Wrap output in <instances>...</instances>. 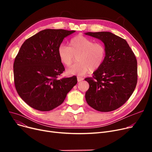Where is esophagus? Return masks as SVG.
<instances>
[{
    "label": "esophagus",
    "instance_id": "esophagus-1",
    "mask_svg": "<svg viewBox=\"0 0 152 152\" xmlns=\"http://www.w3.org/2000/svg\"><path fill=\"white\" fill-rule=\"evenodd\" d=\"M77 81L78 82H81L83 80H84V78L83 77H81V76H77Z\"/></svg>",
    "mask_w": 152,
    "mask_h": 152
}]
</instances>
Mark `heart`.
Masks as SVG:
<instances>
[{"instance_id":"obj_1","label":"heart","mask_w":152,"mask_h":152,"mask_svg":"<svg viewBox=\"0 0 152 152\" xmlns=\"http://www.w3.org/2000/svg\"><path fill=\"white\" fill-rule=\"evenodd\" d=\"M106 48L102 42L79 35L72 38L69 46L60 44L57 50L58 55L64 65L70 66L77 56V63L67 70L70 75L83 76L88 72L99 69L106 58Z\"/></svg>"}]
</instances>
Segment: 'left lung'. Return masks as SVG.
<instances>
[{"label":"left lung","mask_w":152,"mask_h":152,"mask_svg":"<svg viewBox=\"0 0 152 152\" xmlns=\"http://www.w3.org/2000/svg\"><path fill=\"white\" fill-rule=\"evenodd\" d=\"M104 43L106 58L92 77L85 78L89 84L86 100L94 109L108 112L121 107L132 94L137 82V62L125 39L110 32L85 33Z\"/></svg>","instance_id":"left-lung-1"}]
</instances>
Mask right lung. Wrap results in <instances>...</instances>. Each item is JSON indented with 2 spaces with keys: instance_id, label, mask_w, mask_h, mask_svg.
Segmentation results:
<instances>
[{
  "instance_id": "add662e5",
  "label": "right lung",
  "mask_w": 152,
  "mask_h": 152,
  "mask_svg": "<svg viewBox=\"0 0 152 152\" xmlns=\"http://www.w3.org/2000/svg\"><path fill=\"white\" fill-rule=\"evenodd\" d=\"M75 31L47 29L26 39L13 63L14 83L20 97L41 111L57 108L77 84V77L58 79L65 71L58 46Z\"/></svg>"
}]
</instances>
